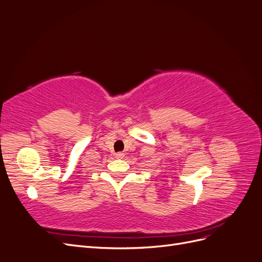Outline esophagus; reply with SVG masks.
Masks as SVG:
<instances>
[{
	"label": "esophagus",
	"instance_id": "esophagus-1",
	"mask_svg": "<svg viewBox=\"0 0 262 262\" xmlns=\"http://www.w3.org/2000/svg\"><path fill=\"white\" fill-rule=\"evenodd\" d=\"M123 157H124V154L122 152H119L116 154V158H118V160H121Z\"/></svg>",
	"mask_w": 262,
	"mask_h": 262
}]
</instances>
